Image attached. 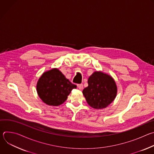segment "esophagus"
<instances>
[{"mask_svg":"<svg viewBox=\"0 0 154 154\" xmlns=\"http://www.w3.org/2000/svg\"><path fill=\"white\" fill-rule=\"evenodd\" d=\"M77 87H78V88H79V90H82L83 88V84H78V85H77Z\"/></svg>","mask_w":154,"mask_h":154,"instance_id":"esophagus-1","label":"esophagus"}]
</instances>
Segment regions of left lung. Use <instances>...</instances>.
<instances>
[{
  "label": "left lung",
  "mask_w": 154,
  "mask_h": 154,
  "mask_svg": "<svg viewBox=\"0 0 154 154\" xmlns=\"http://www.w3.org/2000/svg\"><path fill=\"white\" fill-rule=\"evenodd\" d=\"M88 83L82 93L87 103L93 108H105L115 99L117 86L110 75L101 71L94 72L88 78Z\"/></svg>",
  "instance_id": "1"
}]
</instances>
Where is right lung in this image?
Here are the masks:
<instances>
[{
    "mask_svg": "<svg viewBox=\"0 0 154 154\" xmlns=\"http://www.w3.org/2000/svg\"><path fill=\"white\" fill-rule=\"evenodd\" d=\"M72 84L58 69L54 68L44 72L36 85V91L40 99L48 105L58 106L67 99L72 89Z\"/></svg>",
    "mask_w": 154,
    "mask_h": 154,
    "instance_id": "obj_1",
    "label": "right lung"
}]
</instances>
